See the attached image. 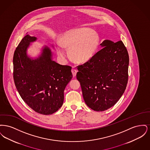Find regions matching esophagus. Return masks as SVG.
Listing matches in <instances>:
<instances>
[{"instance_id":"34e87169","label":"esophagus","mask_w":150,"mask_h":150,"mask_svg":"<svg viewBox=\"0 0 150 150\" xmlns=\"http://www.w3.org/2000/svg\"><path fill=\"white\" fill-rule=\"evenodd\" d=\"M71 72L72 73V75H73V76L75 77L76 76V73H77V70L76 69H72Z\"/></svg>"}]
</instances>
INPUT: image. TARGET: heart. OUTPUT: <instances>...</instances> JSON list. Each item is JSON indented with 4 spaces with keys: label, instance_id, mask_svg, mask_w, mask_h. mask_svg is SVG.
Here are the masks:
<instances>
[{
    "label": "heart",
    "instance_id": "1",
    "mask_svg": "<svg viewBox=\"0 0 150 150\" xmlns=\"http://www.w3.org/2000/svg\"><path fill=\"white\" fill-rule=\"evenodd\" d=\"M58 43L57 53L61 57L65 56L63 48H69L70 56L77 63H85L91 59L96 53L100 45L98 34L86 28L74 29L65 33Z\"/></svg>",
    "mask_w": 150,
    "mask_h": 150
}]
</instances>
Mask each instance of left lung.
Instances as JSON below:
<instances>
[{
  "label": "left lung",
  "mask_w": 150,
  "mask_h": 150,
  "mask_svg": "<svg viewBox=\"0 0 150 150\" xmlns=\"http://www.w3.org/2000/svg\"><path fill=\"white\" fill-rule=\"evenodd\" d=\"M104 48L84 64L77 66L76 78L86 105L103 111L121 98L128 80V53L122 42L105 40Z\"/></svg>",
  "instance_id": "1"
}]
</instances>
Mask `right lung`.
Wrapping results in <instances>:
<instances>
[{"label":"right lung","instance_id":"1","mask_svg":"<svg viewBox=\"0 0 150 150\" xmlns=\"http://www.w3.org/2000/svg\"><path fill=\"white\" fill-rule=\"evenodd\" d=\"M35 36L26 35L14 51L13 79L22 99L40 114L54 113L63 105L64 90L72 78L71 67L52 60V53L45 47L38 58L27 55L30 43Z\"/></svg>","mask_w":150,"mask_h":150}]
</instances>
